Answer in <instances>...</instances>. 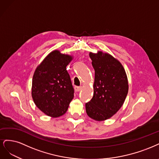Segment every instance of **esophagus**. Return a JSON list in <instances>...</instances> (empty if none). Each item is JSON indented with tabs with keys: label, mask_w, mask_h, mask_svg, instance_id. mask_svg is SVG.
Masks as SVG:
<instances>
[{
	"label": "esophagus",
	"mask_w": 159,
	"mask_h": 159,
	"mask_svg": "<svg viewBox=\"0 0 159 159\" xmlns=\"http://www.w3.org/2000/svg\"><path fill=\"white\" fill-rule=\"evenodd\" d=\"M82 88H83V87H82V86H75V90L76 92H79V91H80L82 89Z\"/></svg>",
	"instance_id": "obj_1"
}]
</instances>
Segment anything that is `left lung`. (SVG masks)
Returning a JSON list of instances; mask_svg holds the SVG:
<instances>
[{
    "mask_svg": "<svg viewBox=\"0 0 159 159\" xmlns=\"http://www.w3.org/2000/svg\"><path fill=\"white\" fill-rule=\"evenodd\" d=\"M95 70L94 95L86 103V114L92 119L103 121L115 114L124 104L128 81L121 64L111 55L90 53Z\"/></svg>",
    "mask_w": 159,
    "mask_h": 159,
    "instance_id": "1",
    "label": "left lung"
}]
</instances>
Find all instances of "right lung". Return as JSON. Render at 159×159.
<instances>
[{
    "mask_svg": "<svg viewBox=\"0 0 159 159\" xmlns=\"http://www.w3.org/2000/svg\"><path fill=\"white\" fill-rule=\"evenodd\" d=\"M72 60L68 55L55 50L35 69L32 96L35 104L44 114L59 117L67 111L75 90L66 66Z\"/></svg>",
    "mask_w": 159,
    "mask_h": 159,
    "instance_id": "obj_1",
    "label": "right lung"
}]
</instances>
